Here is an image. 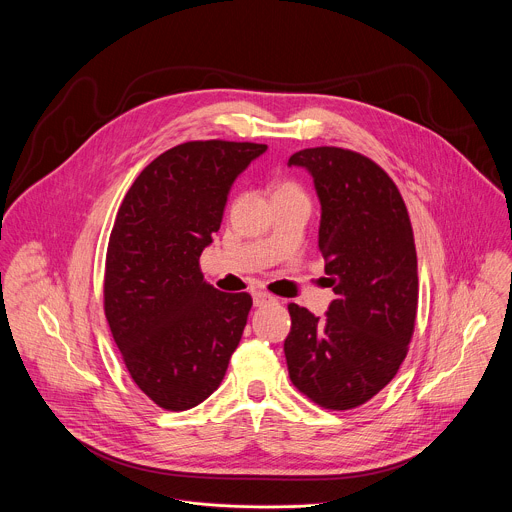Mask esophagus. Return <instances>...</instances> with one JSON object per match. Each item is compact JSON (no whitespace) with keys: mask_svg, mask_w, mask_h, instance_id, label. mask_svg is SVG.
Here are the masks:
<instances>
[{"mask_svg":"<svg viewBox=\"0 0 512 512\" xmlns=\"http://www.w3.org/2000/svg\"><path fill=\"white\" fill-rule=\"evenodd\" d=\"M275 298L271 296V294H267V291H255L253 294V302H255V306L257 308H261V306H265V304H271Z\"/></svg>","mask_w":512,"mask_h":512,"instance_id":"1","label":"esophagus"}]
</instances>
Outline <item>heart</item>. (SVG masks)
<instances>
[{
  "mask_svg": "<svg viewBox=\"0 0 512 512\" xmlns=\"http://www.w3.org/2000/svg\"><path fill=\"white\" fill-rule=\"evenodd\" d=\"M287 192H300V186L296 182H281L277 188H275V194H287Z\"/></svg>",
  "mask_w": 512,
  "mask_h": 512,
  "instance_id": "obj_1",
  "label": "heart"
}]
</instances>
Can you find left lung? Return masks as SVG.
<instances>
[{"mask_svg": "<svg viewBox=\"0 0 512 512\" xmlns=\"http://www.w3.org/2000/svg\"><path fill=\"white\" fill-rule=\"evenodd\" d=\"M322 204L320 251L336 300L318 318L289 304V379L316 405L354 409L397 375L417 318V253L403 196L371 158L322 145L296 152Z\"/></svg>", "mask_w": 512, "mask_h": 512, "instance_id": "obj_1", "label": "left lung"}]
</instances>
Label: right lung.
Masks as SVG:
<instances>
[{
  "instance_id": "1",
  "label": "right lung",
  "mask_w": 512,
  "mask_h": 512,
  "mask_svg": "<svg viewBox=\"0 0 512 512\" xmlns=\"http://www.w3.org/2000/svg\"><path fill=\"white\" fill-rule=\"evenodd\" d=\"M267 150L251 141H186L127 190L107 245L103 308L133 383L186 411L221 385L253 306L247 291L204 283L202 249L221 229L235 178Z\"/></svg>"
}]
</instances>
